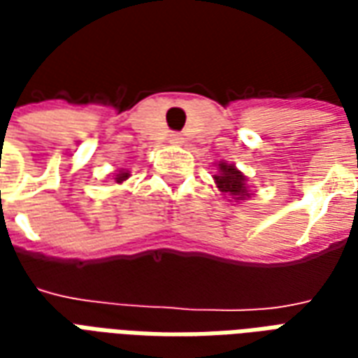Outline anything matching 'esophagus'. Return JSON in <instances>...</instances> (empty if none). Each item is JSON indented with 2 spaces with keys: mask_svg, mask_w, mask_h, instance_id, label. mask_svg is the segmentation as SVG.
<instances>
[{
  "mask_svg": "<svg viewBox=\"0 0 358 358\" xmlns=\"http://www.w3.org/2000/svg\"><path fill=\"white\" fill-rule=\"evenodd\" d=\"M169 141L171 143H176V145H180V143H184V136L180 132H172L171 136H169Z\"/></svg>",
  "mask_w": 358,
  "mask_h": 358,
  "instance_id": "esophagus-1",
  "label": "esophagus"
}]
</instances>
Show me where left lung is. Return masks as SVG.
I'll return each instance as SVG.
<instances>
[{
	"instance_id": "obj_1",
	"label": "left lung",
	"mask_w": 358,
	"mask_h": 358,
	"mask_svg": "<svg viewBox=\"0 0 358 358\" xmlns=\"http://www.w3.org/2000/svg\"><path fill=\"white\" fill-rule=\"evenodd\" d=\"M218 171H220V174L215 176V180H217L220 192L234 195V197H243V195H248V189H245V176H243L234 164L218 163Z\"/></svg>"
}]
</instances>
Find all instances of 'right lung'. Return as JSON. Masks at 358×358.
<instances>
[{
  "label": "right lung",
  "instance_id": "1",
  "mask_svg": "<svg viewBox=\"0 0 358 358\" xmlns=\"http://www.w3.org/2000/svg\"><path fill=\"white\" fill-rule=\"evenodd\" d=\"M126 178H128V172H122V174H118L115 180H117L118 184H120V182H122V180H126Z\"/></svg>",
  "mask_w": 358,
  "mask_h": 358
}]
</instances>
